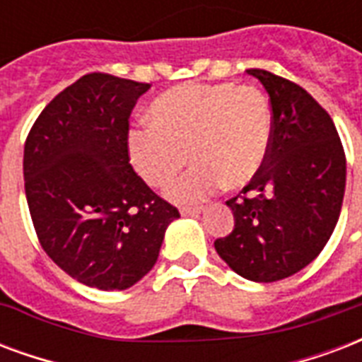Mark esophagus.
Masks as SVG:
<instances>
[{"instance_id": "esophagus-1", "label": "esophagus", "mask_w": 362, "mask_h": 362, "mask_svg": "<svg viewBox=\"0 0 362 362\" xmlns=\"http://www.w3.org/2000/svg\"><path fill=\"white\" fill-rule=\"evenodd\" d=\"M206 210L204 206H197V208H181V216H198Z\"/></svg>"}]
</instances>
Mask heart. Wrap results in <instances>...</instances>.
Here are the masks:
<instances>
[{
    "instance_id": "b5f03b06",
    "label": "heart",
    "mask_w": 362,
    "mask_h": 362,
    "mask_svg": "<svg viewBox=\"0 0 362 362\" xmlns=\"http://www.w3.org/2000/svg\"><path fill=\"white\" fill-rule=\"evenodd\" d=\"M148 119L151 126L127 133L129 158L145 183L165 189L189 154L194 168L170 191L175 202H200L223 185H248L271 151L273 112L254 86L183 83L152 100Z\"/></svg>"
}]
</instances>
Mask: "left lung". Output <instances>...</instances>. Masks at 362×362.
<instances>
[{"label": "left lung", "instance_id": "left-lung-1", "mask_svg": "<svg viewBox=\"0 0 362 362\" xmlns=\"http://www.w3.org/2000/svg\"><path fill=\"white\" fill-rule=\"evenodd\" d=\"M273 110L267 162L235 198V229L217 238V254L235 273L274 282L322 252L346 191V152L330 114L294 81L250 68Z\"/></svg>", "mask_w": 362, "mask_h": 362}]
</instances>
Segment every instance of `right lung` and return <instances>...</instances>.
<instances>
[{"label": "right lung", "mask_w": 362, "mask_h": 362, "mask_svg": "<svg viewBox=\"0 0 362 362\" xmlns=\"http://www.w3.org/2000/svg\"><path fill=\"white\" fill-rule=\"evenodd\" d=\"M151 83L81 76L43 108L24 143V191L45 254L81 284L126 290L158 259L179 211L129 164V116Z\"/></svg>", "instance_id": "obj_1"}]
</instances>
